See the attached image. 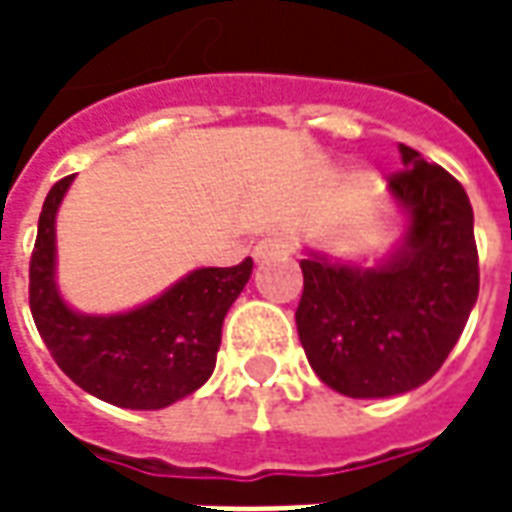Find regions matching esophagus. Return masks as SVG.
Returning <instances> with one entry per match:
<instances>
[{"label":"esophagus","instance_id":"34e87169","mask_svg":"<svg viewBox=\"0 0 512 512\" xmlns=\"http://www.w3.org/2000/svg\"><path fill=\"white\" fill-rule=\"evenodd\" d=\"M290 249H293V241H290L288 235H268L263 241H257L255 246V260L257 263H266L271 257H282L288 255Z\"/></svg>","mask_w":512,"mask_h":512}]
</instances>
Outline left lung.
Listing matches in <instances>:
<instances>
[{"label": "left lung", "mask_w": 512, "mask_h": 512, "mask_svg": "<svg viewBox=\"0 0 512 512\" xmlns=\"http://www.w3.org/2000/svg\"><path fill=\"white\" fill-rule=\"evenodd\" d=\"M389 197L403 235L373 266L304 249L296 326L323 384L348 397H395L428 381L477 304L480 268L466 191L439 164L397 145Z\"/></svg>", "instance_id": "left-lung-1"}]
</instances>
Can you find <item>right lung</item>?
<instances>
[{
    "label": "right lung",
    "mask_w": 512,
    "mask_h": 512,
    "mask_svg": "<svg viewBox=\"0 0 512 512\" xmlns=\"http://www.w3.org/2000/svg\"><path fill=\"white\" fill-rule=\"evenodd\" d=\"M73 178L54 183L40 211L29 263L35 326L62 373L84 392L131 411L172 406L211 378L222 323L252 277V257L233 268H194L131 310H76L57 282V213Z\"/></svg>",
    "instance_id": "add662e5"
}]
</instances>
